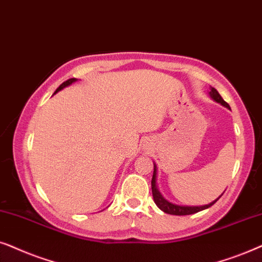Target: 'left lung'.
Masks as SVG:
<instances>
[{"mask_svg": "<svg viewBox=\"0 0 262 262\" xmlns=\"http://www.w3.org/2000/svg\"><path fill=\"white\" fill-rule=\"evenodd\" d=\"M210 97L213 100H215V102H217V103H221L223 106H225V107H228V109H230L229 104L226 103L225 100L222 98V96L219 95L218 91L215 90V89H213V87H211ZM151 186H152L153 200H155L157 206H158L163 212H165V213L173 214V215L194 214V213H196V212H200L202 210H206V208L211 207L212 205L215 204V202L218 201V199L222 196V195H221V196H219L217 200L212 201L211 204H208V205H204V206H180V205H175V204H172V202H169V201L166 200V199L163 198V195L160 194V191L158 190V188H157V165H156V164H155V170H153V176H152Z\"/></svg>", "mask_w": 262, "mask_h": 262, "instance_id": "1", "label": "left lung"}]
</instances>
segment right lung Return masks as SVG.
<instances>
[{"mask_svg": "<svg viewBox=\"0 0 262 262\" xmlns=\"http://www.w3.org/2000/svg\"><path fill=\"white\" fill-rule=\"evenodd\" d=\"M76 80H78V79H75V78L68 79V80H67V81H64L63 83H62V85H60V87H58V89L55 91V93H57V92H58V91L63 90V89H64V87H67V86H69V85H72V83H73V82H75V81H76ZM55 93H54V95H55Z\"/></svg>", "mask_w": 262, "mask_h": 262, "instance_id": "1", "label": "right lung"}]
</instances>
